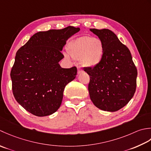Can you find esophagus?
<instances>
[{
  "label": "esophagus",
  "instance_id": "34e87169",
  "mask_svg": "<svg viewBox=\"0 0 151 151\" xmlns=\"http://www.w3.org/2000/svg\"><path fill=\"white\" fill-rule=\"evenodd\" d=\"M82 72V69L80 68V66H78V73L79 74V73H81Z\"/></svg>",
  "mask_w": 151,
  "mask_h": 151
}]
</instances>
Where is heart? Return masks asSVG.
Instances as JSON below:
<instances>
[{"label":"heart","mask_w":151,"mask_h":151,"mask_svg":"<svg viewBox=\"0 0 151 151\" xmlns=\"http://www.w3.org/2000/svg\"><path fill=\"white\" fill-rule=\"evenodd\" d=\"M68 53L74 59H79L83 66L98 65L104 55V45L98 38L85 36L77 38L68 47Z\"/></svg>","instance_id":"heart-1"}]
</instances>
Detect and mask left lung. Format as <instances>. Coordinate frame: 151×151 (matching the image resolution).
<instances>
[{
    "label": "left lung",
    "mask_w": 151,
    "mask_h": 151,
    "mask_svg": "<svg viewBox=\"0 0 151 151\" xmlns=\"http://www.w3.org/2000/svg\"><path fill=\"white\" fill-rule=\"evenodd\" d=\"M104 45L101 62L85 68L90 76L88 92L94 106L107 111H116L129 102L136 92L137 71L128 48L109 29H90Z\"/></svg>",
    "instance_id": "8db88e82"
}]
</instances>
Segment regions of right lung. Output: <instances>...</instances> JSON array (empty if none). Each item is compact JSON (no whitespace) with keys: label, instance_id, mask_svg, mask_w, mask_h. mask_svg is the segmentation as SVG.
Segmentation results:
<instances>
[{"label":"right lung","instance_id":"obj_1","mask_svg":"<svg viewBox=\"0 0 151 151\" xmlns=\"http://www.w3.org/2000/svg\"><path fill=\"white\" fill-rule=\"evenodd\" d=\"M79 30L69 26L38 32L17 51L10 73L12 91L17 102L32 115H50L60 107L64 88L77 75L76 66L60 67L61 51Z\"/></svg>","mask_w":151,"mask_h":151}]
</instances>
